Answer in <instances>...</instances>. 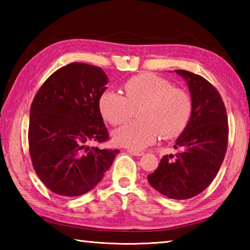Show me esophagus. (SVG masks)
Wrapping results in <instances>:
<instances>
[{"label": "esophagus", "instance_id": "34e87169", "mask_svg": "<svg viewBox=\"0 0 250 250\" xmlns=\"http://www.w3.org/2000/svg\"><path fill=\"white\" fill-rule=\"evenodd\" d=\"M128 153H130L131 155H134V156H141L145 154L142 151H135V150H131V149L128 150Z\"/></svg>", "mask_w": 250, "mask_h": 250}]
</instances>
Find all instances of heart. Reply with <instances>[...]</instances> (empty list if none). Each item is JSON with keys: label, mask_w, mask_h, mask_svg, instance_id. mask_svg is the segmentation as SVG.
<instances>
[{"label": "heart", "mask_w": 250, "mask_h": 250, "mask_svg": "<svg viewBox=\"0 0 250 250\" xmlns=\"http://www.w3.org/2000/svg\"><path fill=\"white\" fill-rule=\"evenodd\" d=\"M125 96L112 90L100 95L101 116L111 125H121L139 110L140 121L125 124L113 133L118 146L142 150L158 140L179 135L188 125L192 101L184 90L174 88L167 79L153 74H141L124 86Z\"/></svg>", "instance_id": "heart-1"}]
</instances>
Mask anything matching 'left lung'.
<instances>
[{
  "instance_id": "8db88e82",
  "label": "left lung",
  "mask_w": 250,
  "mask_h": 250,
  "mask_svg": "<svg viewBox=\"0 0 250 250\" xmlns=\"http://www.w3.org/2000/svg\"><path fill=\"white\" fill-rule=\"evenodd\" d=\"M188 83L192 113L177 138L175 155H164L147 175L150 185L173 200H188L208 186L219 171L228 143V119L222 97L202 76L175 70Z\"/></svg>"
}]
</instances>
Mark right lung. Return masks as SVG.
Returning a JSON list of instances; mask_svg holds the SVG:
<instances>
[{
  "label": "right lung",
  "mask_w": 250,
  "mask_h": 250,
  "mask_svg": "<svg viewBox=\"0 0 250 250\" xmlns=\"http://www.w3.org/2000/svg\"><path fill=\"white\" fill-rule=\"evenodd\" d=\"M108 77L100 67L71 62L46 79L31 105L33 167L50 191L80 196L99 183L119 150L88 146L109 133L98 107Z\"/></svg>",
  "instance_id": "obj_1"
}]
</instances>
